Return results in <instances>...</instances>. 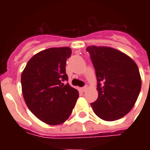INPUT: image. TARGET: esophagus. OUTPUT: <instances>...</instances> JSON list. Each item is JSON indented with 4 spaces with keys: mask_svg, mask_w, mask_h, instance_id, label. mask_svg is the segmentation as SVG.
<instances>
[{
    "mask_svg": "<svg viewBox=\"0 0 150 150\" xmlns=\"http://www.w3.org/2000/svg\"><path fill=\"white\" fill-rule=\"evenodd\" d=\"M87 89H88V86H85L84 87H82V92H86Z\"/></svg>",
    "mask_w": 150,
    "mask_h": 150,
    "instance_id": "esophagus-1",
    "label": "esophagus"
}]
</instances>
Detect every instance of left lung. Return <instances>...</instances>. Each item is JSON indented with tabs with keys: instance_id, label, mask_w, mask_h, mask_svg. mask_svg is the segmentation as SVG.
Segmentation results:
<instances>
[{
	"instance_id": "left-lung-1",
	"label": "left lung",
	"mask_w": 150,
	"mask_h": 150,
	"mask_svg": "<svg viewBox=\"0 0 150 150\" xmlns=\"http://www.w3.org/2000/svg\"><path fill=\"white\" fill-rule=\"evenodd\" d=\"M97 79L98 98L91 106L100 118L118 120L134 107L141 90L139 68L130 57L108 47L89 46Z\"/></svg>"
}]
</instances>
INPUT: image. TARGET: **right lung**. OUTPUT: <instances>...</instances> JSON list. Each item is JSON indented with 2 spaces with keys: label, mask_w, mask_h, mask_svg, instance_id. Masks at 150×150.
I'll list each match as a JSON object with an SVG mask.
<instances>
[{
  "label": "right lung",
  "mask_w": 150,
  "mask_h": 150,
  "mask_svg": "<svg viewBox=\"0 0 150 150\" xmlns=\"http://www.w3.org/2000/svg\"><path fill=\"white\" fill-rule=\"evenodd\" d=\"M71 54L69 47H52L35 54L22 73L25 102L30 111L44 123L57 125L69 117L79 92L68 81L65 66Z\"/></svg>",
  "instance_id": "add662e5"
}]
</instances>
